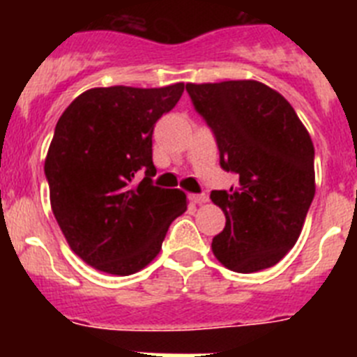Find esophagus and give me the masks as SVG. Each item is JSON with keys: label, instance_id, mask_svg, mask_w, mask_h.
<instances>
[{"label": "esophagus", "instance_id": "obj_1", "mask_svg": "<svg viewBox=\"0 0 357 357\" xmlns=\"http://www.w3.org/2000/svg\"><path fill=\"white\" fill-rule=\"evenodd\" d=\"M189 200L193 202V204H197V206H202V204H206L209 198H207V195H189Z\"/></svg>", "mask_w": 357, "mask_h": 357}]
</instances>
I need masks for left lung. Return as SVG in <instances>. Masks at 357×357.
Masks as SVG:
<instances>
[{
    "mask_svg": "<svg viewBox=\"0 0 357 357\" xmlns=\"http://www.w3.org/2000/svg\"><path fill=\"white\" fill-rule=\"evenodd\" d=\"M185 91L216 137L220 166L239 175L236 188L211 193L227 220L213 254L239 273L273 266L296 243L313 202V141L288 100L261 82Z\"/></svg>",
    "mask_w": 357,
    "mask_h": 357,
    "instance_id": "left-lung-1",
    "label": "left lung"
}]
</instances>
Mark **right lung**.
Segmentation results:
<instances>
[{
  "mask_svg": "<svg viewBox=\"0 0 357 357\" xmlns=\"http://www.w3.org/2000/svg\"><path fill=\"white\" fill-rule=\"evenodd\" d=\"M182 93V82L159 89L94 87L56 123L44 162L52 211L71 250L100 272L143 270L188 209L184 191L151 184L153 127ZM139 171L145 178L137 183Z\"/></svg>",
  "mask_w": 357,
  "mask_h": 357,
  "instance_id": "add662e5",
  "label": "right lung"
}]
</instances>
